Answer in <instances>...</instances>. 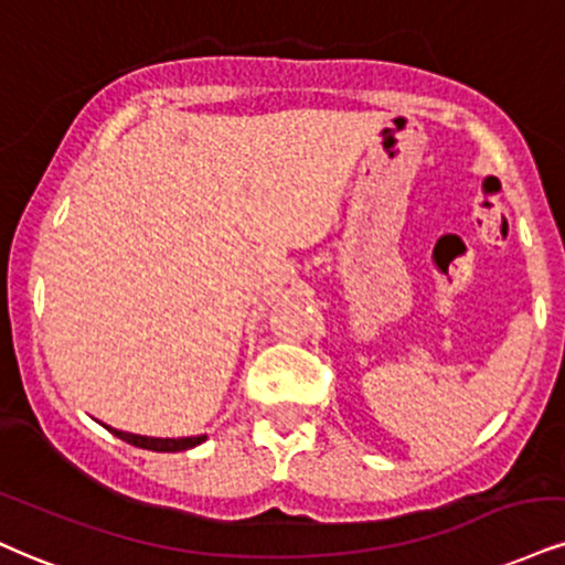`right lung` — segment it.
I'll use <instances>...</instances> for the list:
<instances>
[{"instance_id": "right-lung-1", "label": "right lung", "mask_w": 565, "mask_h": 565, "mask_svg": "<svg viewBox=\"0 0 565 565\" xmlns=\"http://www.w3.org/2000/svg\"><path fill=\"white\" fill-rule=\"evenodd\" d=\"M115 437H120L128 445L141 447V450H154V452H181L189 450V447H196L205 437H186V439H154V437H139V434H126L118 429H110Z\"/></svg>"}]
</instances>
